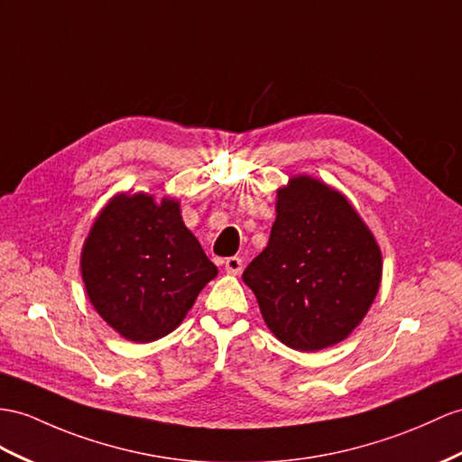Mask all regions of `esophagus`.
Returning a JSON list of instances; mask_svg holds the SVG:
<instances>
[{
	"mask_svg": "<svg viewBox=\"0 0 462 462\" xmlns=\"http://www.w3.org/2000/svg\"><path fill=\"white\" fill-rule=\"evenodd\" d=\"M225 270H227L229 274H241L243 261L239 256H229L227 261H225Z\"/></svg>",
	"mask_w": 462,
	"mask_h": 462,
	"instance_id": "34e87169",
	"label": "esophagus"
}]
</instances>
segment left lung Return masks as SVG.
Returning <instances> with one entry per match:
<instances>
[{"instance_id": "8db88e82", "label": "left lung", "mask_w": 462, "mask_h": 462, "mask_svg": "<svg viewBox=\"0 0 462 462\" xmlns=\"http://www.w3.org/2000/svg\"><path fill=\"white\" fill-rule=\"evenodd\" d=\"M380 249L353 206L310 176L278 192L266 249L243 280L284 345L319 351L363 321L380 286Z\"/></svg>"}]
</instances>
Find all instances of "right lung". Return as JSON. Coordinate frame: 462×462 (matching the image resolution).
I'll use <instances>...</instances> for the list:
<instances>
[{"instance_id":"obj_1","label":"right lung","mask_w":462,"mask_h":462,"mask_svg":"<svg viewBox=\"0 0 462 462\" xmlns=\"http://www.w3.org/2000/svg\"><path fill=\"white\" fill-rule=\"evenodd\" d=\"M217 266L180 216L178 201L117 196L82 249V278L96 311L119 335L149 343L174 331Z\"/></svg>"}]
</instances>
